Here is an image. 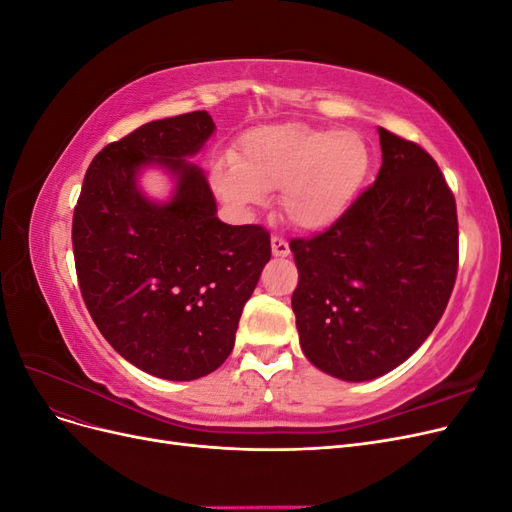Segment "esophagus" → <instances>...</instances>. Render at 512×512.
<instances>
[{
	"instance_id": "esophagus-1",
	"label": "esophagus",
	"mask_w": 512,
	"mask_h": 512,
	"mask_svg": "<svg viewBox=\"0 0 512 512\" xmlns=\"http://www.w3.org/2000/svg\"><path fill=\"white\" fill-rule=\"evenodd\" d=\"M271 252H273V256H277V258H284V256H288L290 254V247H288V241L284 239V237H271Z\"/></svg>"
}]
</instances>
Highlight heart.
Listing matches in <instances>:
<instances>
[{
    "label": "heart",
    "instance_id": "b5f03b06",
    "mask_svg": "<svg viewBox=\"0 0 512 512\" xmlns=\"http://www.w3.org/2000/svg\"><path fill=\"white\" fill-rule=\"evenodd\" d=\"M369 168L371 149L359 132L280 123L243 134L235 158L215 162L211 181L239 209L262 205L280 188L284 218L318 232L344 218Z\"/></svg>",
    "mask_w": 512,
    "mask_h": 512
}]
</instances>
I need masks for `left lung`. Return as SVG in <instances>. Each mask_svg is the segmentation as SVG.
I'll list each match as a JSON object with an SVG mask.
<instances>
[{"label": "left lung", "instance_id": "obj_1", "mask_svg": "<svg viewBox=\"0 0 512 512\" xmlns=\"http://www.w3.org/2000/svg\"><path fill=\"white\" fill-rule=\"evenodd\" d=\"M382 166L342 220L292 239L303 354L324 374L363 382L404 363L436 329L459 265L457 205L442 170L378 128Z\"/></svg>", "mask_w": 512, "mask_h": 512}]
</instances>
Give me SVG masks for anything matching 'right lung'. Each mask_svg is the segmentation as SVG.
Masks as SVG:
<instances>
[{"label":"right lung","mask_w":512,"mask_h":512,"mask_svg":"<svg viewBox=\"0 0 512 512\" xmlns=\"http://www.w3.org/2000/svg\"><path fill=\"white\" fill-rule=\"evenodd\" d=\"M207 111L149 121L91 160L72 218L83 301L123 359L164 380H196L235 346L243 305L271 258L269 232L218 220L194 156L213 134ZM149 163L176 177L168 204L137 188Z\"/></svg>","instance_id":"1"}]
</instances>
